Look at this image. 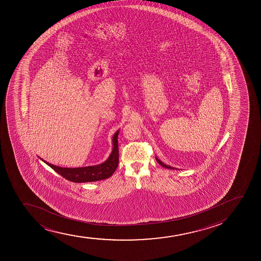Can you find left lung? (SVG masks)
Instances as JSON below:
<instances>
[{
  "label": "left lung",
  "mask_w": 261,
  "mask_h": 261,
  "mask_svg": "<svg viewBox=\"0 0 261 261\" xmlns=\"http://www.w3.org/2000/svg\"><path fill=\"white\" fill-rule=\"evenodd\" d=\"M156 162L159 163V165H162L163 167L167 168V169H174V167H171L170 165H165L164 163L161 161V160H159L158 158L156 156Z\"/></svg>",
  "instance_id": "left-lung-1"
}]
</instances>
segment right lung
Wrapping results in <instances>:
<instances>
[{"instance_id":"obj_1","label":"right lung","mask_w":261,"mask_h":261,"mask_svg":"<svg viewBox=\"0 0 261 261\" xmlns=\"http://www.w3.org/2000/svg\"><path fill=\"white\" fill-rule=\"evenodd\" d=\"M119 129L115 133L112 138L113 148L111 150V155L108 159L102 164L86 167L67 168L60 167L57 165H52L46 162L43 159H40L47 164L49 167L52 168L57 173L65 177L66 179L74 182V183H86V182H95L99 180H103L111 177L114 173L117 165H118V143L117 136Z\"/></svg>"}]
</instances>
